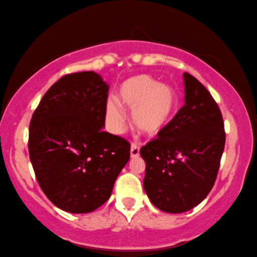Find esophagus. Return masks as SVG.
Masks as SVG:
<instances>
[{
  "label": "esophagus",
  "instance_id": "34e87169",
  "mask_svg": "<svg viewBox=\"0 0 257 257\" xmlns=\"http://www.w3.org/2000/svg\"><path fill=\"white\" fill-rule=\"evenodd\" d=\"M139 154H140L139 145H138V144L133 143V144H132V146H131V156H132V159H135V157H138V156H139Z\"/></svg>",
  "mask_w": 257,
  "mask_h": 257
}]
</instances>
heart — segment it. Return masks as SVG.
Here are the masks:
<instances>
[{
  "instance_id": "b5f03b06",
  "label": "heart",
  "mask_w": 257,
  "mask_h": 257,
  "mask_svg": "<svg viewBox=\"0 0 257 257\" xmlns=\"http://www.w3.org/2000/svg\"><path fill=\"white\" fill-rule=\"evenodd\" d=\"M118 101L133 109L134 125L146 135H157L165 131L178 109V97L173 87L149 75H138L124 81L118 91ZM106 118L111 131L117 133L122 129L124 113L113 101L107 102Z\"/></svg>"
}]
</instances>
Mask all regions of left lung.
Returning a JSON list of instances; mask_svg holds the SVG:
<instances>
[{
	"label": "left lung",
	"mask_w": 257,
	"mask_h": 257,
	"mask_svg": "<svg viewBox=\"0 0 257 257\" xmlns=\"http://www.w3.org/2000/svg\"><path fill=\"white\" fill-rule=\"evenodd\" d=\"M185 103L170 125L140 149L146 163L144 189L168 213L199 205L212 189L224 150V124L207 89L184 73Z\"/></svg>",
	"instance_id": "left-lung-1"
}]
</instances>
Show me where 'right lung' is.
<instances>
[{
	"label": "right lung",
	"instance_id": "obj_1",
	"mask_svg": "<svg viewBox=\"0 0 257 257\" xmlns=\"http://www.w3.org/2000/svg\"><path fill=\"white\" fill-rule=\"evenodd\" d=\"M109 86L95 72L72 73L47 90L29 125V156L55 206L92 212L109 199L131 144L103 132Z\"/></svg>",
	"mask_w": 257,
	"mask_h": 257
}]
</instances>
